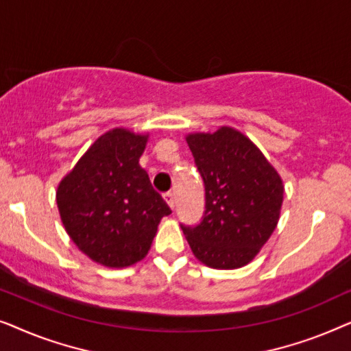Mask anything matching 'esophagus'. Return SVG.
Here are the masks:
<instances>
[{"mask_svg":"<svg viewBox=\"0 0 351 351\" xmlns=\"http://www.w3.org/2000/svg\"><path fill=\"white\" fill-rule=\"evenodd\" d=\"M165 201L169 204L171 209L176 208V195L172 193V191H167V193H165Z\"/></svg>","mask_w":351,"mask_h":351,"instance_id":"1","label":"esophagus"}]
</instances>
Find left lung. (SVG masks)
Here are the masks:
<instances>
[{"label": "left lung", "instance_id": "left-lung-1", "mask_svg": "<svg viewBox=\"0 0 351 351\" xmlns=\"http://www.w3.org/2000/svg\"><path fill=\"white\" fill-rule=\"evenodd\" d=\"M204 182L206 210L196 227L182 225L195 257L217 270L247 265L280 220L285 185L263 153L237 129L186 136Z\"/></svg>", "mask_w": 351, "mask_h": 351}]
</instances>
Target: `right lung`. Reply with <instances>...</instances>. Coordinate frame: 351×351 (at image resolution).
<instances>
[{"label": "right lung", "mask_w": 351, "mask_h": 351, "mask_svg": "<svg viewBox=\"0 0 351 351\" xmlns=\"http://www.w3.org/2000/svg\"><path fill=\"white\" fill-rule=\"evenodd\" d=\"M148 134L114 128L100 136L57 186L62 223L81 252L123 268L150 251L158 223L171 214L138 165Z\"/></svg>", "instance_id": "1"}]
</instances>
